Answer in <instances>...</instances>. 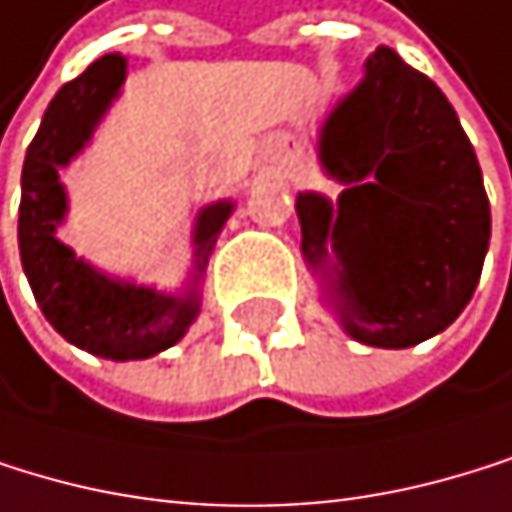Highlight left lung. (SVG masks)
I'll list each match as a JSON object with an SVG mask.
<instances>
[{"label":"left lung","instance_id":"8db88e82","mask_svg":"<svg viewBox=\"0 0 512 512\" xmlns=\"http://www.w3.org/2000/svg\"><path fill=\"white\" fill-rule=\"evenodd\" d=\"M343 191H299L302 259L352 340L408 349L473 299L491 237L476 151L429 76L377 45L318 135Z\"/></svg>","mask_w":512,"mask_h":512}]
</instances>
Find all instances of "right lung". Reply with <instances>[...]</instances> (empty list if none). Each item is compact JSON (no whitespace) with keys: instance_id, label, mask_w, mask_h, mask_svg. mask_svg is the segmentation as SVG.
Segmentation results:
<instances>
[{"instance_id":"obj_1","label":"right lung","mask_w":512,"mask_h":512,"mask_svg":"<svg viewBox=\"0 0 512 512\" xmlns=\"http://www.w3.org/2000/svg\"><path fill=\"white\" fill-rule=\"evenodd\" d=\"M123 83L126 58L104 55L52 98L21 172L18 247L45 321L67 343L98 358L138 361L175 346L197 321L206 262L234 213V200H216L197 213L191 271L175 293L107 275L58 241V228L70 210L61 169L86 151Z\"/></svg>"}]
</instances>
